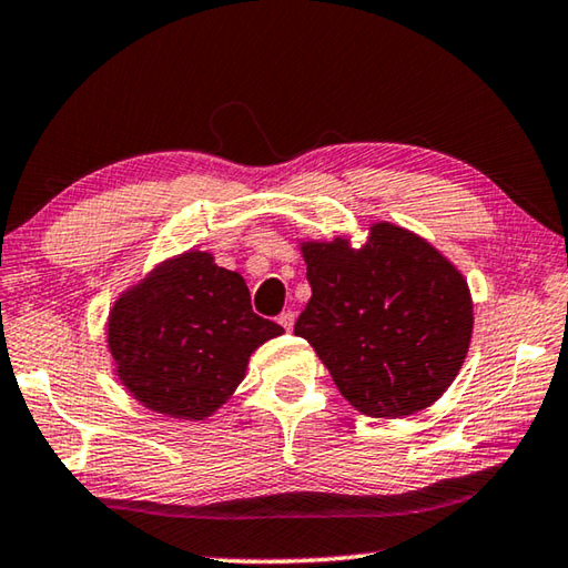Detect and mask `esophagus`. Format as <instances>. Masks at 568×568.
Here are the masks:
<instances>
[{"label": "esophagus", "instance_id": "1", "mask_svg": "<svg viewBox=\"0 0 568 568\" xmlns=\"http://www.w3.org/2000/svg\"><path fill=\"white\" fill-rule=\"evenodd\" d=\"M277 323H281L285 331H293V325H295V313H293V311H283L281 315H277Z\"/></svg>", "mask_w": 568, "mask_h": 568}]
</instances>
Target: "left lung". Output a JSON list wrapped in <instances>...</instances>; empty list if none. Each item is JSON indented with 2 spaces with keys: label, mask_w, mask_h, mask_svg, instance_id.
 I'll use <instances>...</instances> for the list:
<instances>
[{
  "label": "left lung",
  "mask_w": 568,
  "mask_h": 568,
  "mask_svg": "<svg viewBox=\"0 0 568 568\" xmlns=\"http://www.w3.org/2000/svg\"><path fill=\"white\" fill-rule=\"evenodd\" d=\"M313 297L295 335L343 398L373 418L428 408L458 376L474 331L468 283L426 240L376 223L365 245L303 243Z\"/></svg>",
  "instance_id": "8db88e82"
}]
</instances>
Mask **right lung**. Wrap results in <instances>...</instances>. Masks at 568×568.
<instances>
[{"label":"right lung","mask_w":568,"mask_h":568,"mask_svg":"<svg viewBox=\"0 0 568 568\" xmlns=\"http://www.w3.org/2000/svg\"><path fill=\"white\" fill-rule=\"evenodd\" d=\"M283 328L253 313L243 275L190 250L118 297L108 321L114 371L142 406L203 420L233 396L257 345Z\"/></svg>","instance_id":"1"}]
</instances>
